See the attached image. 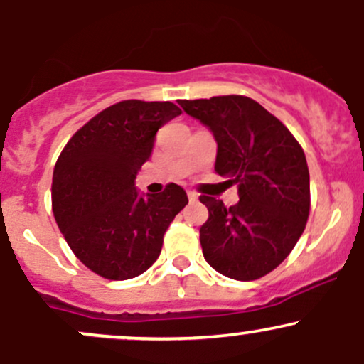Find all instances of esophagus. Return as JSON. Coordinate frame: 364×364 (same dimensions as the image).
Wrapping results in <instances>:
<instances>
[{
  "label": "esophagus",
  "instance_id": "34e87169",
  "mask_svg": "<svg viewBox=\"0 0 364 364\" xmlns=\"http://www.w3.org/2000/svg\"><path fill=\"white\" fill-rule=\"evenodd\" d=\"M188 200H190L191 203H195V202H198V195L195 193V191H188Z\"/></svg>",
  "mask_w": 364,
  "mask_h": 364
}]
</instances>
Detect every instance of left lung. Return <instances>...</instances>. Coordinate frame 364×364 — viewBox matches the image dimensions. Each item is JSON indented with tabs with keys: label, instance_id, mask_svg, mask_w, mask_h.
Returning a JSON list of instances; mask_svg holds the SVG:
<instances>
[{
	"label": "left lung",
	"instance_id": "obj_1",
	"mask_svg": "<svg viewBox=\"0 0 364 364\" xmlns=\"http://www.w3.org/2000/svg\"><path fill=\"white\" fill-rule=\"evenodd\" d=\"M217 141L215 173L237 183L240 202L225 207L200 195L208 208L200 245L208 265L225 277L255 281L286 260L310 215V173L299 141L265 107L246 95L179 101Z\"/></svg>",
	"mask_w": 364,
	"mask_h": 364
}]
</instances>
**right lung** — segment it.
I'll list each match as a JSON object with an SVG mask.
<instances>
[{
	"label": "right lung",
	"instance_id": "1",
	"mask_svg": "<svg viewBox=\"0 0 364 364\" xmlns=\"http://www.w3.org/2000/svg\"><path fill=\"white\" fill-rule=\"evenodd\" d=\"M181 114L169 101L128 99L106 107L68 140L53 174V214L75 257L109 281H127L161 255L188 196L169 183L141 198L135 178L152 154L157 129Z\"/></svg>",
	"mask_w": 364,
	"mask_h": 364
}]
</instances>
